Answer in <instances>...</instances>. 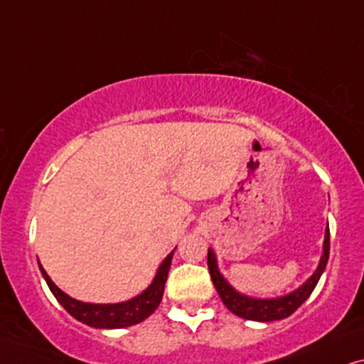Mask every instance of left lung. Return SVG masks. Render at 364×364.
Listing matches in <instances>:
<instances>
[{
  "label": "left lung",
  "mask_w": 364,
  "mask_h": 364,
  "mask_svg": "<svg viewBox=\"0 0 364 364\" xmlns=\"http://www.w3.org/2000/svg\"><path fill=\"white\" fill-rule=\"evenodd\" d=\"M329 258V226H326V232H324V243H323V255L319 259V264L311 278L304 284H301L298 289H294L289 294L279 298H271V299H259V298H251L245 296L236 291L230 283L225 279V276L220 273L216 263L215 251L211 248L208 250V269H210L211 281L215 284L218 294H220L221 301L225 303V306L230 309L236 316L250 319V321H276V319L288 318L289 314H293L301 304L309 298V294L313 293V289L316 288L319 278H321L324 268H326Z\"/></svg>",
  "instance_id": "left-lung-1"
}]
</instances>
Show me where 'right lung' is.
Returning <instances> with one entry per match:
<instances>
[{"label":"right lung","instance_id":"1","mask_svg":"<svg viewBox=\"0 0 364 364\" xmlns=\"http://www.w3.org/2000/svg\"><path fill=\"white\" fill-rule=\"evenodd\" d=\"M173 255L174 251H171V253L164 258L163 263L159 264L156 276H154L151 284H149L141 294H138L136 298L128 299V301L114 303V304H93V303L77 301V299L68 296L66 293H63L61 289L53 283L40 261H38V266H40L43 278L46 279L48 287H50L51 293L55 294L58 303H60L73 318H76L77 321L88 324L91 328L114 329V328L133 326V324L144 321L149 314L154 313V309L159 306V303H161L164 283H166L168 271L171 268Z\"/></svg>","mask_w":364,"mask_h":364}]
</instances>
